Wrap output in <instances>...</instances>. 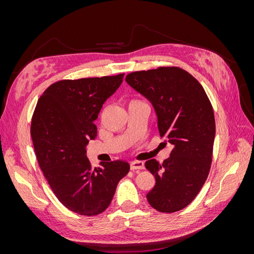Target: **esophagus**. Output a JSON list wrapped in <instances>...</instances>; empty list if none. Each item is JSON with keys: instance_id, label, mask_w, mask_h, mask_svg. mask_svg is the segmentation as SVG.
I'll return each instance as SVG.
<instances>
[{"instance_id": "esophagus-1", "label": "esophagus", "mask_w": 254, "mask_h": 254, "mask_svg": "<svg viewBox=\"0 0 254 254\" xmlns=\"http://www.w3.org/2000/svg\"><path fill=\"white\" fill-rule=\"evenodd\" d=\"M130 168H131L132 171L134 170H143L144 168V163L142 161H132L131 163H130Z\"/></svg>"}]
</instances>
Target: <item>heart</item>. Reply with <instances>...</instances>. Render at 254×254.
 Segmentation results:
<instances>
[{
    "label": "heart",
    "instance_id": "heart-1",
    "mask_svg": "<svg viewBox=\"0 0 254 254\" xmlns=\"http://www.w3.org/2000/svg\"><path fill=\"white\" fill-rule=\"evenodd\" d=\"M133 102H136V101H133ZM133 102H131V103H133Z\"/></svg>",
    "mask_w": 254,
    "mask_h": 254
}]
</instances>
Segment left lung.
Masks as SVG:
<instances>
[{"label":"left lung","mask_w":254,"mask_h":254,"mask_svg":"<svg viewBox=\"0 0 254 254\" xmlns=\"http://www.w3.org/2000/svg\"><path fill=\"white\" fill-rule=\"evenodd\" d=\"M125 80L151 103L160 136L173 146L162 164L156 159L145 162L156 179L146 195L148 203L162 213L180 211L194 200L210 172L215 139L212 105L201 84L180 67L133 72Z\"/></svg>","instance_id":"1"}]
</instances>
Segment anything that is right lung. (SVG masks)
Returning <instances> with one entry per match:
<instances>
[{"label":"right lung","instance_id":"add662e5","mask_svg":"<svg viewBox=\"0 0 254 254\" xmlns=\"http://www.w3.org/2000/svg\"><path fill=\"white\" fill-rule=\"evenodd\" d=\"M123 77L57 81L43 92L33 115L30 135L41 171L58 200L79 215L104 212L129 172L124 161L93 170L87 158V145L97 135L94 121Z\"/></svg>","mask_w":254,"mask_h":254}]
</instances>
